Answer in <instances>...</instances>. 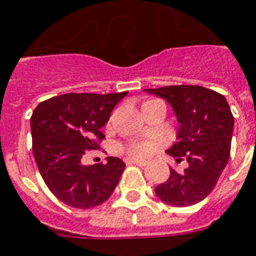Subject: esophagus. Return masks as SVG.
I'll return each instance as SVG.
<instances>
[{"instance_id":"esophagus-1","label":"esophagus","mask_w":256,"mask_h":256,"mask_svg":"<svg viewBox=\"0 0 256 256\" xmlns=\"http://www.w3.org/2000/svg\"><path fill=\"white\" fill-rule=\"evenodd\" d=\"M126 164H138V166H146V164H148V160H140V158H128V160H126Z\"/></svg>"}]
</instances>
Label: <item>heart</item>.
<instances>
[{"mask_svg":"<svg viewBox=\"0 0 256 256\" xmlns=\"http://www.w3.org/2000/svg\"><path fill=\"white\" fill-rule=\"evenodd\" d=\"M124 148L130 156H144L152 152V146L150 142H146V140H134V142L126 144Z\"/></svg>","mask_w":256,"mask_h":256,"instance_id":"1","label":"heart"}]
</instances>
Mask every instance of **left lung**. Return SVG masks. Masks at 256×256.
I'll return each instance as SVG.
<instances>
[{"mask_svg": "<svg viewBox=\"0 0 256 256\" xmlns=\"http://www.w3.org/2000/svg\"><path fill=\"white\" fill-rule=\"evenodd\" d=\"M144 92L164 98L179 122L178 140L168 150L183 171L170 168V176L156 187V196L170 206L196 204L214 190L231 150L234 116L226 98L198 85H174Z\"/></svg>", "mask_w": 256, "mask_h": 256, "instance_id": "left-lung-1", "label": "left lung"}]
</instances>
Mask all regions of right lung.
Returning <instances> with one entry per match:
<instances>
[{
  "instance_id": "right-lung-1",
  "label": "right lung",
  "mask_w": 256,
  "mask_h": 256,
  "mask_svg": "<svg viewBox=\"0 0 256 256\" xmlns=\"http://www.w3.org/2000/svg\"><path fill=\"white\" fill-rule=\"evenodd\" d=\"M128 92L112 94L68 92L38 104L30 118L33 154L44 182L61 202L88 210L112 196L124 164L108 156V164L86 166L82 158L100 150L104 128L112 108Z\"/></svg>"
}]
</instances>
